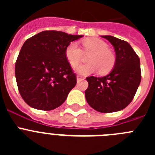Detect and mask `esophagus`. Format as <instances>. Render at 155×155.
I'll use <instances>...</instances> for the list:
<instances>
[{"label": "esophagus", "instance_id": "1", "mask_svg": "<svg viewBox=\"0 0 155 155\" xmlns=\"http://www.w3.org/2000/svg\"><path fill=\"white\" fill-rule=\"evenodd\" d=\"M81 80H84V78H82L81 76H79V75H78V76H77V81H81Z\"/></svg>", "mask_w": 155, "mask_h": 155}]
</instances>
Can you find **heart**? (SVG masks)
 <instances>
[{
    "label": "heart",
    "mask_w": 155,
    "mask_h": 155,
    "mask_svg": "<svg viewBox=\"0 0 155 155\" xmlns=\"http://www.w3.org/2000/svg\"><path fill=\"white\" fill-rule=\"evenodd\" d=\"M81 50L76 42H71L65 50V56L72 67H77L83 59V53L88 56L87 64L81 65L75 69L77 73L87 75L98 70L100 74H105L113 69L116 57L109 50V45L99 39L91 38L82 41Z\"/></svg>",
    "instance_id": "obj_1"
}]
</instances>
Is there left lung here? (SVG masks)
Segmentation results:
<instances>
[{
    "label": "left lung",
    "instance_id": "obj_1",
    "mask_svg": "<svg viewBox=\"0 0 155 155\" xmlns=\"http://www.w3.org/2000/svg\"><path fill=\"white\" fill-rule=\"evenodd\" d=\"M114 46L116 63L105 77L86 78L88 87L85 98L91 108L104 113L124 109L132 102L141 81L140 58L126 41L112 35H103Z\"/></svg>",
    "mask_w": 155,
    "mask_h": 155
}]
</instances>
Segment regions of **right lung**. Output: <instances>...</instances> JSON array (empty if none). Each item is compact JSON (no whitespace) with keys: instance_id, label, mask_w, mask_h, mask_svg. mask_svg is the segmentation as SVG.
<instances>
[{"instance_id":"add662e5","label":"right lung","mask_w":155,"mask_h":155,"mask_svg":"<svg viewBox=\"0 0 155 155\" xmlns=\"http://www.w3.org/2000/svg\"><path fill=\"white\" fill-rule=\"evenodd\" d=\"M82 36L53 30L41 31L25 42L15 71L19 93L29 106L49 111L65 102L77 83L65 50Z\"/></svg>"}]
</instances>
